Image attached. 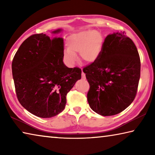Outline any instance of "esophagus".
Segmentation results:
<instances>
[{"mask_svg": "<svg viewBox=\"0 0 155 155\" xmlns=\"http://www.w3.org/2000/svg\"><path fill=\"white\" fill-rule=\"evenodd\" d=\"M81 75H82V78L83 79H86V77H85V73H84L83 71H82V74H81Z\"/></svg>", "mask_w": 155, "mask_h": 155, "instance_id": "obj_1", "label": "esophagus"}]
</instances>
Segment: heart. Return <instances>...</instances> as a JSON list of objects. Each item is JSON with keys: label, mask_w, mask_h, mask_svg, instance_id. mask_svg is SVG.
Returning <instances> with one entry per match:
<instances>
[{"label": "heart", "mask_w": 155, "mask_h": 155, "mask_svg": "<svg viewBox=\"0 0 155 155\" xmlns=\"http://www.w3.org/2000/svg\"><path fill=\"white\" fill-rule=\"evenodd\" d=\"M68 49L64 52L65 61L72 65L79 53L81 59L87 63L94 62L98 58L103 46V38L95 30L81 31L68 37Z\"/></svg>", "instance_id": "obj_1"}]
</instances>
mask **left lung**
Listing matches in <instances>:
<instances>
[{"label":"left lung","mask_w":155,"mask_h":155,"mask_svg":"<svg viewBox=\"0 0 155 155\" xmlns=\"http://www.w3.org/2000/svg\"><path fill=\"white\" fill-rule=\"evenodd\" d=\"M140 68L137 49L124 32L107 35L98 58L83 69L91 109L103 116L127 109L137 94Z\"/></svg>","instance_id":"left-lung-1"}]
</instances>
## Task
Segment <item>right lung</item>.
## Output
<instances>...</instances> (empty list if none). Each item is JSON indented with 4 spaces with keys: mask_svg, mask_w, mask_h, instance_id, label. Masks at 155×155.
<instances>
[{
    "mask_svg": "<svg viewBox=\"0 0 155 155\" xmlns=\"http://www.w3.org/2000/svg\"><path fill=\"white\" fill-rule=\"evenodd\" d=\"M57 29L52 33L61 32ZM64 40L34 34L23 41L12 61L18 101L36 116L47 118L64 109L66 95L81 78V70L64 64Z\"/></svg>",
    "mask_w": 155,
    "mask_h": 155,
    "instance_id": "right-lung-1",
    "label": "right lung"
}]
</instances>
